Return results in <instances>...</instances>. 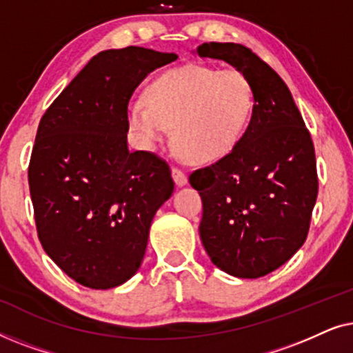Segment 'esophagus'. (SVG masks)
I'll use <instances>...</instances> for the list:
<instances>
[{
	"label": "esophagus",
	"instance_id": "obj_1",
	"mask_svg": "<svg viewBox=\"0 0 353 353\" xmlns=\"http://www.w3.org/2000/svg\"><path fill=\"white\" fill-rule=\"evenodd\" d=\"M172 178H173V181H175L176 186H185L188 183L186 173L178 170V168H172Z\"/></svg>",
	"mask_w": 353,
	"mask_h": 353
}]
</instances>
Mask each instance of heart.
Wrapping results in <instances>:
<instances>
[{"mask_svg": "<svg viewBox=\"0 0 353 353\" xmlns=\"http://www.w3.org/2000/svg\"><path fill=\"white\" fill-rule=\"evenodd\" d=\"M144 101L128 104V123L149 151L175 128L185 157L212 162L234 149L254 108L252 85L243 72L205 65L168 70L148 86Z\"/></svg>", "mask_w": 353, "mask_h": 353, "instance_id": "heart-1", "label": "heart"}]
</instances>
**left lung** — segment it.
Returning <instances> with one entry per match:
<instances>
[{"label":"left lung","instance_id":"8db88e82","mask_svg":"<svg viewBox=\"0 0 353 353\" xmlns=\"http://www.w3.org/2000/svg\"><path fill=\"white\" fill-rule=\"evenodd\" d=\"M197 54L228 62L252 85L243 138L214 165L192 172L190 183L202 197L199 234L212 263L255 279L305 243L318 194L315 149L291 91L255 52L210 41Z\"/></svg>","mask_w":353,"mask_h":353}]
</instances>
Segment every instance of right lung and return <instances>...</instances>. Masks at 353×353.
<instances>
[{"instance_id": "1", "label": "right lung", "mask_w": 353, "mask_h": 353, "mask_svg": "<svg viewBox=\"0 0 353 353\" xmlns=\"http://www.w3.org/2000/svg\"><path fill=\"white\" fill-rule=\"evenodd\" d=\"M175 52L128 46L96 54L38 125L28 167L37 231L62 272L91 289L117 288L138 272L149 228L170 199V168L130 152L128 101Z\"/></svg>"}]
</instances>
